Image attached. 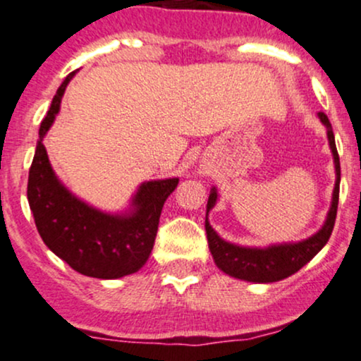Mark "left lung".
I'll list each match as a JSON object with an SVG mask.
<instances>
[{
  "label": "left lung",
  "mask_w": 361,
  "mask_h": 361,
  "mask_svg": "<svg viewBox=\"0 0 361 361\" xmlns=\"http://www.w3.org/2000/svg\"><path fill=\"white\" fill-rule=\"evenodd\" d=\"M317 117L321 118L322 126L327 130V140H329L331 152L334 159V173H336V181H334L333 198H331V207L327 210L326 221L316 234L307 239H302L297 243H280L270 244L264 247L255 246H239V244L229 243L222 239L215 233V229L209 222V212L214 209L219 200L217 188L212 186L207 202L205 214V231L207 239H209V250L212 252V258L217 264L219 270L226 275L234 276V279L251 281V283H273L280 281L287 276L293 275L300 270L302 267L309 263L314 256L317 255L326 243L329 241V235L333 233L334 221H336L338 200H339V181H341V168H339V156L336 142H334L333 127H331L329 118L326 114L319 111Z\"/></svg>",
  "instance_id": "1"
}]
</instances>
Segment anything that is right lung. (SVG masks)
I'll return each instance as SVG.
<instances>
[{"label":"right lung","mask_w":361,"mask_h":361,"mask_svg":"<svg viewBox=\"0 0 361 361\" xmlns=\"http://www.w3.org/2000/svg\"><path fill=\"white\" fill-rule=\"evenodd\" d=\"M74 74L76 71L62 81L40 123L28 173V205L45 246L73 270L93 279H122L146 264L154 246L161 210L180 178L144 181L122 212H105L86 204L62 183L51 166L44 137L59 114L61 100Z\"/></svg>","instance_id":"right-lung-1"}]
</instances>
